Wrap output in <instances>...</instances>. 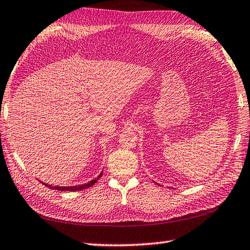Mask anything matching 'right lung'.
I'll list each match as a JSON object with an SVG mask.
<instances>
[{"label": "right lung", "mask_w": 250, "mask_h": 250, "mask_svg": "<svg viewBox=\"0 0 250 250\" xmlns=\"http://www.w3.org/2000/svg\"><path fill=\"white\" fill-rule=\"evenodd\" d=\"M103 176V171L100 172V175L96 178V179L89 181L88 183H85V185H80V186H74V187H57V186H50V185H46V183H43V185H45V187L49 188V189L52 190H58V191H71V192H74V191H81L83 189H86V188H89L91 186H94L95 183L97 182V180L99 179V178Z\"/></svg>", "instance_id": "1"}]
</instances>
